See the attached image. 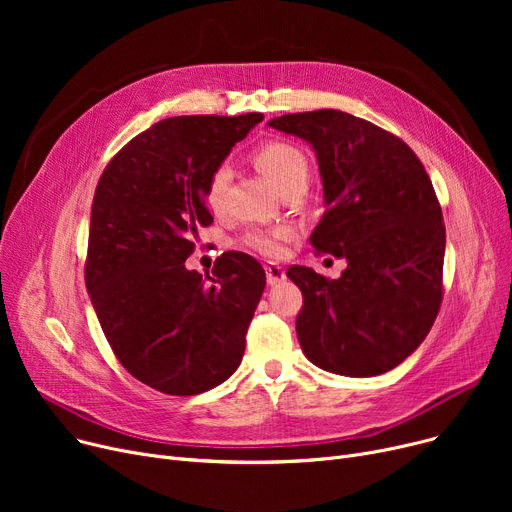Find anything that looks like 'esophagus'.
Masks as SVG:
<instances>
[{
	"label": "esophagus",
	"instance_id": "1",
	"mask_svg": "<svg viewBox=\"0 0 512 512\" xmlns=\"http://www.w3.org/2000/svg\"><path fill=\"white\" fill-rule=\"evenodd\" d=\"M265 276H267V284H270V286H278L286 280V272L276 263L265 265Z\"/></svg>",
	"mask_w": 512,
	"mask_h": 512
}]
</instances>
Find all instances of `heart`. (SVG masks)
Here are the masks:
<instances>
[{"mask_svg": "<svg viewBox=\"0 0 512 512\" xmlns=\"http://www.w3.org/2000/svg\"><path fill=\"white\" fill-rule=\"evenodd\" d=\"M255 166L259 172L272 182V186L282 195L292 186H307L309 180V161L305 153L286 141H270L261 145L255 155ZM230 168L218 166L207 182L205 188V203L218 211L224 203L228 184H230ZM292 228L280 226L274 230H253L245 236V247L263 255V257H278L284 253V245L292 238Z\"/></svg>", "mask_w": 512, "mask_h": 512, "instance_id": "obj_1", "label": "heart"}]
</instances>
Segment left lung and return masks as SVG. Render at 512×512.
<instances>
[{
	"label": "left lung",
	"instance_id": "8db88e82",
	"mask_svg": "<svg viewBox=\"0 0 512 512\" xmlns=\"http://www.w3.org/2000/svg\"><path fill=\"white\" fill-rule=\"evenodd\" d=\"M267 126L313 149L326 213L311 247L346 261L332 282L303 265L286 272L305 299V357L346 378L394 369L425 340L442 301L446 232L432 180L398 137L346 112L286 114Z\"/></svg>",
	"mask_w": 512,
	"mask_h": 512
}]
</instances>
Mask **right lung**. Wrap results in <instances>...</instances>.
<instances>
[{
  "instance_id": "1",
  "label": "right lung",
  "mask_w": 512,
  "mask_h": 512,
  "mask_svg": "<svg viewBox=\"0 0 512 512\" xmlns=\"http://www.w3.org/2000/svg\"><path fill=\"white\" fill-rule=\"evenodd\" d=\"M263 114L176 116L137 134L99 178L87 290L112 351L139 382L193 396L226 382L265 288L263 267L224 253L211 276L186 270L211 172Z\"/></svg>"
}]
</instances>
